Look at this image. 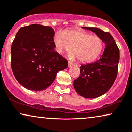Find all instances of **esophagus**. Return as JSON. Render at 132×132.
Wrapping results in <instances>:
<instances>
[{
	"instance_id": "esophagus-1",
	"label": "esophagus",
	"mask_w": 132,
	"mask_h": 132,
	"mask_svg": "<svg viewBox=\"0 0 132 132\" xmlns=\"http://www.w3.org/2000/svg\"><path fill=\"white\" fill-rule=\"evenodd\" d=\"M74 64L73 63H72L70 61H68V67H72V65H73Z\"/></svg>"
}]
</instances>
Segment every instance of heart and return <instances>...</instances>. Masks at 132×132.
Listing matches in <instances>:
<instances>
[{
  "label": "heart",
  "instance_id": "obj_1",
  "mask_svg": "<svg viewBox=\"0 0 132 132\" xmlns=\"http://www.w3.org/2000/svg\"><path fill=\"white\" fill-rule=\"evenodd\" d=\"M53 41L58 53L62 54L71 48L69 58L72 60L78 58L81 62L95 60L104 48V42L100 37L80 30L59 31L55 34Z\"/></svg>",
  "mask_w": 132,
  "mask_h": 132
}]
</instances>
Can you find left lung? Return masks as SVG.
<instances>
[{"instance_id":"8db88e82","label":"left lung","mask_w":132,"mask_h":132,"mask_svg":"<svg viewBox=\"0 0 132 132\" xmlns=\"http://www.w3.org/2000/svg\"><path fill=\"white\" fill-rule=\"evenodd\" d=\"M82 28L94 32L105 44L99 60L80 66V75L74 81L78 94L86 98H95L104 95L113 85L118 72L120 51L110 33L95 27Z\"/></svg>"}]
</instances>
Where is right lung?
Masks as SVG:
<instances>
[{"mask_svg":"<svg viewBox=\"0 0 132 132\" xmlns=\"http://www.w3.org/2000/svg\"><path fill=\"white\" fill-rule=\"evenodd\" d=\"M54 30L34 24L18 30L11 47V68L15 79L28 90L41 91L51 85L68 61L55 51Z\"/></svg>","mask_w":132,"mask_h":132,"instance_id":"add662e5","label":"right lung"}]
</instances>
